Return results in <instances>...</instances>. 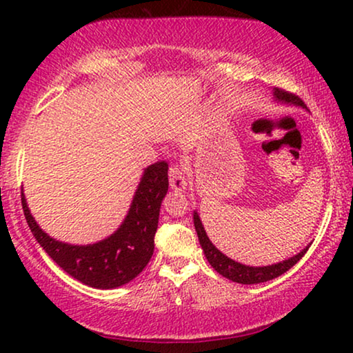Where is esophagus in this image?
I'll return each mask as SVG.
<instances>
[{
    "label": "esophagus",
    "mask_w": 353,
    "mask_h": 353,
    "mask_svg": "<svg viewBox=\"0 0 353 353\" xmlns=\"http://www.w3.org/2000/svg\"><path fill=\"white\" fill-rule=\"evenodd\" d=\"M168 180H170V188L175 191H185L188 188V176L186 172L181 167L173 165L168 172Z\"/></svg>",
    "instance_id": "obj_1"
}]
</instances>
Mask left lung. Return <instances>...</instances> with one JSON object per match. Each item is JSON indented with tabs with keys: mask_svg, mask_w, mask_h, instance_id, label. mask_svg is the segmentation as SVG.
Instances as JSON below:
<instances>
[{
	"mask_svg": "<svg viewBox=\"0 0 353 353\" xmlns=\"http://www.w3.org/2000/svg\"><path fill=\"white\" fill-rule=\"evenodd\" d=\"M273 98L274 101L283 104H291V105H297V108L307 109V105L303 104V101L299 98V96L288 93V91L279 90V88H273ZM194 228L197 233V238H199L201 248L204 250L205 259L209 260V263L212 265V268L215 270L216 273H220L221 276L231 279V281L239 283V284H259V283H265L270 281V279H274L278 276H281L283 273H286L289 268H292L299 260H301L305 252L310 248V244L307 248H303L301 252L292 255L291 259L283 260V262L273 263V265H267V267H249V265L239 263L236 260L226 257L223 252H220L219 249L212 244V241L207 236L204 225H202L201 216L197 212H194Z\"/></svg>",
	"mask_w": 353,
	"mask_h": 353,
	"instance_id": "left-lung-1",
	"label": "left lung"
}]
</instances>
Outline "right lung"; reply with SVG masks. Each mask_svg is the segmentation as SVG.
<instances>
[{
    "instance_id": "1",
    "label": "right lung",
    "mask_w": 353,
    "mask_h": 353,
    "mask_svg": "<svg viewBox=\"0 0 353 353\" xmlns=\"http://www.w3.org/2000/svg\"><path fill=\"white\" fill-rule=\"evenodd\" d=\"M167 172L165 161L144 168L122 225L94 244L75 245L51 238L38 226L22 192L23 215L38 244L72 278L96 289L123 286L137 278L152 257L159 212L168 191Z\"/></svg>"
}]
</instances>
